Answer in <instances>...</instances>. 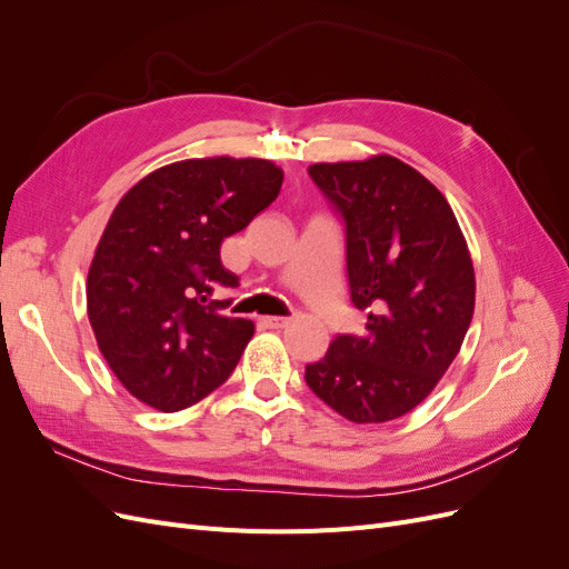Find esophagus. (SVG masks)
Wrapping results in <instances>:
<instances>
[{"instance_id": "obj_1", "label": "esophagus", "mask_w": 569, "mask_h": 569, "mask_svg": "<svg viewBox=\"0 0 569 569\" xmlns=\"http://www.w3.org/2000/svg\"><path fill=\"white\" fill-rule=\"evenodd\" d=\"M261 322H263L266 327H270V330H282V327L289 325V318H282V316H266V318H261Z\"/></svg>"}]
</instances>
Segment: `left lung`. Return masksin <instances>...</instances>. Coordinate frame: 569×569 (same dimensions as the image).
Returning <instances> with one entry per match:
<instances>
[{
  "label": "left lung",
  "instance_id": "obj_1",
  "mask_svg": "<svg viewBox=\"0 0 569 569\" xmlns=\"http://www.w3.org/2000/svg\"><path fill=\"white\" fill-rule=\"evenodd\" d=\"M308 176L347 232L351 303L363 335H337L306 385L351 422L406 416L437 387L468 335L475 268L449 201L393 159L313 163Z\"/></svg>",
  "mask_w": 569,
  "mask_h": 569
}]
</instances>
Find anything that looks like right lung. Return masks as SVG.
<instances>
[{
    "instance_id": "obj_1",
    "label": "right lung",
    "mask_w": 569,
    "mask_h": 569,
    "mask_svg": "<svg viewBox=\"0 0 569 569\" xmlns=\"http://www.w3.org/2000/svg\"><path fill=\"white\" fill-rule=\"evenodd\" d=\"M284 173L266 159H189L153 170L118 201L88 272L101 356L134 399L176 412L232 375L253 322L209 301L237 287L222 239L278 199Z\"/></svg>"
}]
</instances>
